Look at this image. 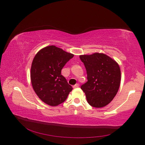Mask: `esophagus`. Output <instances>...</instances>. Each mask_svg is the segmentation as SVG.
Here are the masks:
<instances>
[{"label": "esophagus", "instance_id": "obj_1", "mask_svg": "<svg viewBox=\"0 0 145 145\" xmlns=\"http://www.w3.org/2000/svg\"><path fill=\"white\" fill-rule=\"evenodd\" d=\"M79 86H80L79 84H76L75 85L73 86V88H74V89H76V88L79 87Z\"/></svg>", "mask_w": 145, "mask_h": 145}]
</instances>
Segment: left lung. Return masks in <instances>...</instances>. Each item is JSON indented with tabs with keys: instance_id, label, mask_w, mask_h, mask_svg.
<instances>
[{
	"instance_id": "8db88e82",
	"label": "left lung",
	"mask_w": 145,
	"mask_h": 145,
	"mask_svg": "<svg viewBox=\"0 0 145 145\" xmlns=\"http://www.w3.org/2000/svg\"><path fill=\"white\" fill-rule=\"evenodd\" d=\"M80 59L84 63L87 74V82L81 86L86 100L93 107H104L114 99L119 89V65L102 53L80 55Z\"/></svg>"
}]
</instances>
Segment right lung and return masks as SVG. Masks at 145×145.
<instances>
[{
	"instance_id": "obj_1",
	"label": "right lung",
	"mask_w": 145,
	"mask_h": 145,
	"mask_svg": "<svg viewBox=\"0 0 145 145\" xmlns=\"http://www.w3.org/2000/svg\"><path fill=\"white\" fill-rule=\"evenodd\" d=\"M74 54L54 46L43 48L33 59L31 80L37 96L46 104L56 106L66 100L73 88L61 75V69Z\"/></svg>"
}]
</instances>
